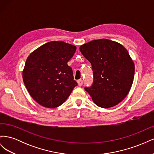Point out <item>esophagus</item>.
<instances>
[{
  "label": "esophagus",
  "mask_w": 154,
  "mask_h": 154,
  "mask_svg": "<svg viewBox=\"0 0 154 154\" xmlns=\"http://www.w3.org/2000/svg\"><path fill=\"white\" fill-rule=\"evenodd\" d=\"M78 84L79 86H82L83 85V80H78Z\"/></svg>",
  "instance_id": "34e87169"
}]
</instances>
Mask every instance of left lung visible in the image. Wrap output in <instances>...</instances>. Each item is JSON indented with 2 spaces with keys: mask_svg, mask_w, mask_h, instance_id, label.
Masks as SVG:
<instances>
[{
  "mask_svg": "<svg viewBox=\"0 0 154 154\" xmlns=\"http://www.w3.org/2000/svg\"><path fill=\"white\" fill-rule=\"evenodd\" d=\"M80 50L92 65L93 83L85 90L94 103L110 108L122 101L132 87L135 72L128 51L122 44L104 38L83 44Z\"/></svg>",
  "mask_w": 154,
  "mask_h": 154,
  "instance_id": "left-lung-1",
  "label": "left lung"
}]
</instances>
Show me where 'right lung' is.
<instances>
[{
  "label": "right lung",
  "mask_w": 154,
  "mask_h": 154,
  "mask_svg": "<svg viewBox=\"0 0 154 154\" xmlns=\"http://www.w3.org/2000/svg\"><path fill=\"white\" fill-rule=\"evenodd\" d=\"M76 46L61 41H51L32 52L26 60L23 81L35 101L47 108L63 104L78 85L67 62Z\"/></svg>",
  "instance_id": "1"
}]
</instances>
